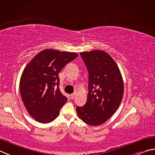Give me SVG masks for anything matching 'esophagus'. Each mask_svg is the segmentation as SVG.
Segmentation results:
<instances>
[{"mask_svg":"<svg viewBox=\"0 0 155 155\" xmlns=\"http://www.w3.org/2000/svg\"><path fill=\"white\" fill-rule=\"evenodd\" d=\"M75 95H76V94H75V93H72V94H71V99H74V98L75 97Z\"/></svg>","mask_w":155,"mask_h":155,"instance_id":"1","label":"esophagus"}]
</instances>
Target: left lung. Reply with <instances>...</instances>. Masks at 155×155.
Here are the masks:
<instances>
[{"label": "left lung", "mask_w": 155, "mask_h": 155, "mask_svg": "<svg viewBox=\"0 0 155 155\" xmlns=\"http://www.w3.org/2000/svg\"><path fill=\"white\" fill-rule=\"evenodd\" d=\"M89 72L86 104L77 107L78 117L96 126L105 122L119 107L124 95L122 74L114 59L104 51L81 52Z\"/></svg>", "instance_id": "8db88e82"}]
</instances>
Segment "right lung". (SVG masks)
<instances>
[{
    "instance_id": "right-lung-1",
    "label": "right lung",
    "mask_w": 155,
    "mask_h": 155,
    "mask_svg": "<svg viewBox=\"0 0 155 155\" xmlns=\"http://www.w3.org/2000/svg\"><path fill=\"white\" fill-rule=\"evenodd\" d=\"M78 56L69 51L45 49L39 52L24 68L19 89L30 116L39 122H52L67 101L60 92L58 74Z\"/></svg>"
}]
</instances>
